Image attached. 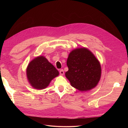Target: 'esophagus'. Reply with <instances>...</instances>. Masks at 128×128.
I'll return each mask as SVG.
<instances>
[{
	"label": "esophagus",
	"instance_id": "1",
	"mask_svg": "<svg viewBox=\"0 0 128 128\" xmlns=\"http://www.w3.org/2000/svg\"><path fill=\"white\" fill-rule=\"evenodd\" d=\"M60 74L61 76H62L64 74V71L63 69H61V70H60Z\"/></svg>",
	"mask_w": 128,
	"mask_h": 128
}]
</instances>
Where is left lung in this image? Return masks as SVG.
Listing matches in <instances>:
<instances>
[{
    "mask_svg": "<svg viewBox=\"0 0 128 128\" xmlns=\"http://www.w3.org/2000/svg\"><path fill=\"white\" fill-rule=\"evenodd\" d=\"M66 77L71 86L80 91L94 88L101 76V66L92 53L86 48H76L69 54Z\"/></svg>",
    "mask_w": 128,
    "mask_h": 128,
    "instance_id": "left-lung-1",
    "label": "left lung"
}]
</instances>
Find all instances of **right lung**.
<instances>
[{"label":"right lung","instance_id":"obj_1","mask_svg":"<svg viewBox=\"0 0 128 128\" xmlns=\"http://www.w3.org/2000/svg\"><path fill=\"white\" fill-rule=\"evenodd\" d=\"M59 72L42 56L36 58L30 62L26 69V76L32 86L37 89L47 87Z\"/></svg>","mask_w":128,"mask_h":128}]
</instances>
